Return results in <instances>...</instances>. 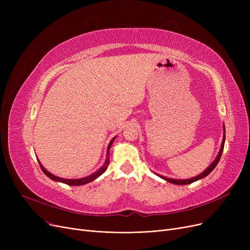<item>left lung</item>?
<instances>
[{
  "label": "left lung",
  "mask_w": 250,
  "mask_h": 250,
  "mask_svg": "<svg viewBox=\"0 0 250 250\" xmlns=\"http://www.w3.org/2000/svg\"><path fill=\"white\" fill-rule=\"evenodd\" d=\"M225 128V127H224ZM224 132H225V129H224ZM224 144H225V134H224V138H223V142H222V146H221V149H220V152H219V154H218V156H217V158L215 159V161L209 165L205 171L203 172V173H201L200 175H198L196 177H193V178H190V179H185V180H178V179H171V178H167V177H164V176H160L161 178H163V179H165L166 181H169V182H171V183H174V185H178V186H183V185H189V183H192V182H194V181H196V180H199V179H202V178H204V177H206L207 175H208L209 173H211L213 170H214V168L217 166V164L219 163V161H220V158H221V156H222V152H223V149H224Z\"/></svg>",
  "instance_id": "8db88e82"
}]
</instances>
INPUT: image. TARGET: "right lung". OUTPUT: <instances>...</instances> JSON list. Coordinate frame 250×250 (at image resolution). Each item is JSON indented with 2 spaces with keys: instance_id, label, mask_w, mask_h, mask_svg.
<instances>
[{
  "instance_id": "1",
  "label": "right lung",
  "mask_w": 250,
  "mask_h": 250,
  "mask_svg": "<svg viewBox=\"0 0 250 250\" xmlns=\"http://www.w3.org/2000/svg\"><path fill=\"white\" fill-rule=\"evenodd\" d=\"M112 142H113V139H112V141L109 143V145H108V148H107V158H106V160H105L104 165L98 170L97 172L93 173V174L90 175V176H87V177H84V178H80V179H63V178L57 177V176H55L54 174L49 173L46 169L43 168V166H42L41 163H39V166H41V168H42V170L43 171V173H44L47 177H49L50 179H52V180H56V181H60V182L65 183V185H68V186H83V185H86V183H88V182H90V181H92V180L96 179L97 177H99V176L105 171V170H106L107 165L109 164L108 155H109V149H110V146H111Z\"/></svg>"
}]
</instances>
